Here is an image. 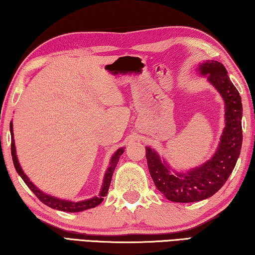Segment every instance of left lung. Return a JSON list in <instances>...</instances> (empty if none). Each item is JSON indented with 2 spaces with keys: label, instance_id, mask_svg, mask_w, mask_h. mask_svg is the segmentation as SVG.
<instances>
[{
  "label": "left lung",
  "instance_id": "obj_1",
  "mask_svg": "<svg viewBox=\"0 0 255 255\" xmlns=\"http://www.w3.org/2000/svg\"><path fill=\"white\" fill-rule=\"evenodd\" d=\"M197 71L217 90L225 105V127L213 156L199 166L179 172L172 169L156 150L149 146L145 147L149 174L155 187L166 199L183 204L207 199L225 184L234 170L243 141L242 99L227 75L225 66L216 60H206L198 65Z\"/></svg>",
  "mask_w": 255,
  "mask_h": 255
}]
</instances>
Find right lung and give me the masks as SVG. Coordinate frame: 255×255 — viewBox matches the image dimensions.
<instances>
[{
	"label": "right lung",
	"instance_id": "1",
	"mask_svg": "<svg viewBox=\"0 0 255 255\" xmlns=\"http://www.w3.org/2000/svg\"><path fill=\"white\" fill-rule=\"evenodd\" d=\"M10 132H11V155H12V159H13V164L15 167V171L18 172V174L22 178L24 181V183L28 185V188L31 190V191L37 196L38 199H39L42 204H45L46 206L50 207L53 209H57V210H62V211H66V213H80V211H83L90 208H94L98 205H100L103 201V198L107 196L108 190H109L110 187V182H111V178L112 174H114V171L117 166V164L119 162V158L122 156L123 153L125 152V147H120L119 149L116 150L110 158L109 162V166L105 173V178H103V182H102V187L100 192H99L98 196H94L90 199L86 200H81V201H72V200H66V199H60V198L50 196L48 193H46L44 191H41L40 189H38L36 185H34L30 179L21 167L18 156H16V149H15V143H14V136H13V124L12 122L10 123Z\"/></svg>",
	"mask_w": 255,
	"mask_h": 255
}]
</instances>
